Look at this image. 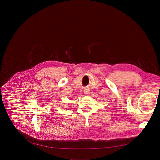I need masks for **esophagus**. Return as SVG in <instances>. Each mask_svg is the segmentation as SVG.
<instances>
[{
    "label": "esophagus",
    "mask_w": 160,
    "mask_h": 160,
    "mask_svg": "<svg viewBox=\"0 0 160 160\" xmlns=\"http://www.w3.org/2000/svg\"><path fill=\"white\" fill-rule=\"evenodd\" d=\"M89 90H88V89H86V90H84V94H85V95H88V94H89Z\"/></svg>",
    "instance_id": "esophagus-1"
}]
</instances>
